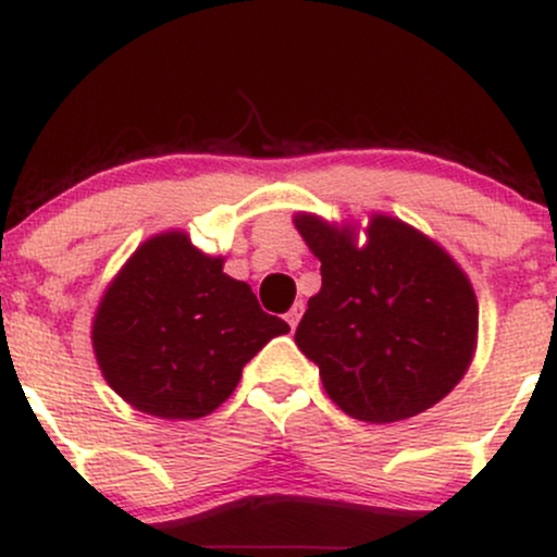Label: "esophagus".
<instances>
[{"label": "esophagus", "instance_id": "esophagus-1", "mask_svg": "<svg viewBox=\"0 0 557 557\" xmlns=\"http://www.w3.org/2000/svg\"><path fill=\"white\" fill-rule=\"evenodd\" d=\"M300 314H304V304H300V300H296V304H293V309L287 311V314H285V322L290 324V330H296V327H298V319H300Z\"/></svg>", "mask_w": 557, "mask_h": 557}]
</instances>
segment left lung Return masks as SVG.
<instances>
[{
	"label": "left lung",
	"instance_id": "1",
	"mask_svg": "<svg viewBox=\"0 0 557 557\" xmlns=\"http://www.w3.org/2000/svg\"><path fill=\"white\" fill-rule=\"evenodd\" d=\"M322 261V287L296 330L300 354L348 417L387 424L432 408L474 356L479 309L471 283L437 243L374 216L369 243L298 214Z\"/></svg>",
	"mask_w": 557,
	"mask_h": 557
}]
</instances>
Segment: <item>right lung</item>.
<instances>
[{
	"label": "right lung",
	"mask_w": 557,
	"mask_h": 557,
	"mask_svg": "<svg viewBox=\"0 0 557 557\" xmlns=\"http://www.w3.org/2000/svg\"><path fill=\"white\" fill-rule=\"evenodd\" d=\"M290 327L251 287L164 233L133 253L101 298L94 350L114 393L162 419H201L225 403L240 372Z\"/></svg>",
	"instance_id": "obj_1"
}]
</instances>
